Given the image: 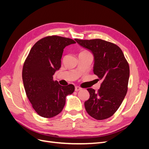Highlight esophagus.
Returning <instances> with one entry per match:
<instances>
[{
    "label": "esophagus",
    "instance_id": "esophagus-1",
    "mask_svg": "<svg viewBox=\"0 0 149 149\" xmlns=\"http://www.w3.org/2000/svg\"><path fill=\"white\" fill-rule=\"evenodd\" d=\"M81 89H82V88L79 87V86H76L75 87V91H80V90H81Z\"/></svg>",
    "mask_w": 149,
    "mask_h": 149
}]
</instances>
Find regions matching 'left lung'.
Instances as JSON below:
<instances>
[{
	"instance_id": "8db88e82",
	"label": "left lung",
	"mask_w": 149,
	"mask_h": 149,
	"mask_svg": "<svg viewBox=\"0 0 149 149\" xmlns=\"http://www.w3.org/2000/svg\"><path fill=\"white\" fill-rule=\"evenodd\" d=\"M75 40L93 53L94 74L102 80L97 92L87 89L90 96L84 102L86 111L97 120L109 118L118 109L127 94L130 73L128 63L116 44L101 39Z\"/></svg>"
}]
</instances>
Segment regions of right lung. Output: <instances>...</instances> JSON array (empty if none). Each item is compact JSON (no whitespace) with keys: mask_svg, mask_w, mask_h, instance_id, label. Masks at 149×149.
I'll list each match as a JSON object with an SVG mask.
<instances>
[{"mask_svg":"<svg viewBox=\"0 0 149 149\" xmlns=\"http://www.w3.org/2000/svg\"><path fill=\"white\" fill-rule=\"evenodd\" d=\"M73 40L53 35L36 43L31 48L22 70L25 93L34 110L43 118H51L60 114L66 97L73 93L74 86H61L53 75L61 67L63 49Z\"/></svg>","mask_w":149,"mask_h":149,"instance_id":"1","label":"right lung"}]
</instances>
